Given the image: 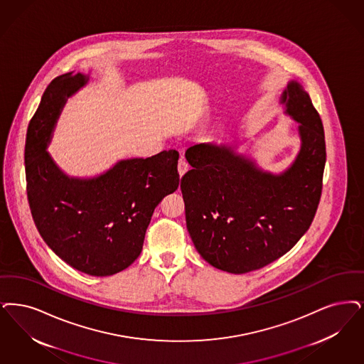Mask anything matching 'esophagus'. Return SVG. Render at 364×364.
I'll list each match as a JSON object with an SVG mask.
<instances>
[{
  "label": "esophagus",
  "instance_id": "obj_1",
  "mask_svg": "<svg viewBox=\"0 0 364 364\" xmlns=\"http://www.w3.org/2000/svg\"><path fill=\"white\" fill-rule=\"evenodd\" d=\"M188 169V162L184 160V159H180V161H178V165H177V171H178V175H184V173H186Z\"/></svg>",
  "mask_w": 364,
  "mask_h": 364
}]
</instances>
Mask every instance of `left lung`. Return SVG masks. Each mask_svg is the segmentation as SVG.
Here are the masks:
<instances>
[{
    "instance_id": "8db88e82",
    "label": "left lung",
    "mask_w": 364,
    "mask_h": 364,
    "mask_svg": "<svg viewBox=\"0 0 364 364\" xmlns=\"http://www.w3.org/2000/svg\"><path fill=\"white\" fill-rule=\"evenodd\" d=\"M286 114L299 123L301 150L282 175L262 172L229 146H191L192 166L181 177L186 220L205 262L230 272L260 269L287 253L310 228L322 192L326 161L320 114L291 81L282 95Z\"/></svg>"
}]
</instances>
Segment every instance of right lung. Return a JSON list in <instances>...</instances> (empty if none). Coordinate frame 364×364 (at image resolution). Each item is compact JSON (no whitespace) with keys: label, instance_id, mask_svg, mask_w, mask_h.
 <instances>
[{"label":"right lung","instance_id":"1","mask_svg":"<svg viewBox=\"0 0 364 364\" xmlns=\"http://www.w3.org/2000/svg\"><path fill=\"white\" fill-rule=\"evenodd\" d=\"M87 82L84 74L66 73L46 87L27 131V196L38 232L58 257L109 277L138 259L154 208L178 187V151L119 161L93 178L65 175L46 147L66 99Z\"/></svg>","mask_w":364,"mask_h":364}]
</instances>
